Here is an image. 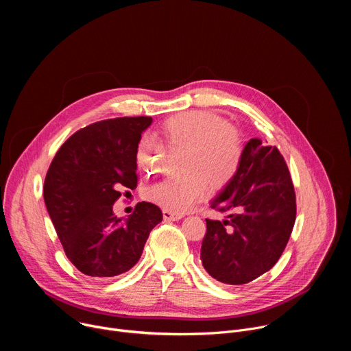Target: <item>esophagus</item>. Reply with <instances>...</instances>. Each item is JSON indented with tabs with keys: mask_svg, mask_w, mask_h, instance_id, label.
<instances>
[{
	"mask_svg": "<svg viewBox=\"0 0 351 351\" xmlns=\"http://www.w3.org/2000/svg\"><path fill=\"white\" fill-rule=\"evenodd\" d=\"M162 215H164V219H165V221H179V219L183 218V214L172 213V211H168V210H164V211H162Z\"/></svg>",
	"mask_w": 351,
	"mask_h": 351,
	"instance_id": "obj_1",
	"label": "esophagus"
}]
</instances>
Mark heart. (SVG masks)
I'll return each instance as SVG.
<instances>
[{"mask_svg": "<svg viewBox=\"0 0 351 351\" xmlns=\"http://www.w3.org/2000/svg\"><path fill=\"white\" fill-rule=\"evenodd\" d=\"M161 134L172 148H184L179 175L149 186L145 197L172 213H184L202 199L208 189H223L237 173L243 160L240 134L217 114L187 111L168 118ZM164 145L152 134H143L136 147L137 165L145 173L161 168Z\"/></svg>", "mask_w": 351, "mask_h": 351, "instance_id": "obj_1", "label": "heart"}]
</instances>
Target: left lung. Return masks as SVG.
I'll return each mask as SVG.
<instances>
[{"label": "left lung", "instance_id": "1", "mask_svg": "<svg viewBox=\"0 0 351 351\" xmlns=\"http://www.w3.org/2000/svg\"><path fill=\"white\" fill-rule=\"evenodd\" d=\"M211 207L226 219H206V271L226 285H244L268 272L282 256L295 221V194L279 149L252 138L236 176Z\"/></svg>", "mask_w": 351, "mask_h": 351}]
</instances>
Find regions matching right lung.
I'll return each instance as SVG.
<instances>
[{"instance_id":"add662e5","label":"right lung","mask_w":351,"mask_h":351,"mask_svg":"<svg viewBox=\"0 0 351 351\" xmlns=\"http://www.w3.org/2000/svg\"><path fill=\"white\" fill-rule=\"evenodd\" d=\"M149 117L88 125L58 149L44 180V203L69 261L84 275L111 278L140 260L161 210L141 202L126 219L112 210L121 189L137 184L136 147Z\"/></svg>"}]
</instances>
